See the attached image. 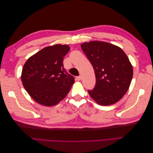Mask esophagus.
I'll use <instances>...</instances> for the list:
<instances>
[{
  "label": "esophagus",
  "mask_w": 153,
  "mask_h": 153,
  "mask_svg": "<svg viewBox=\"0 0 153 153\" xmlns=\"http://www.w3.org/2000/svg\"><path fill=\"white\" fill-rule=\"evenodd\" d=\"M76 80H78V81H80V80H81V79H82V76H78L76 77Z\"/></svg>",
  "instance_id": "1"
}]
</instances>
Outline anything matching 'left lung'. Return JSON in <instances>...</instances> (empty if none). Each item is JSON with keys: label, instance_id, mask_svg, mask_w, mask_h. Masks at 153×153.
Listing matches in <instances>:
<instances>
[{"label": "left lung", "instance_id": "1", "mask_svg": "<svg viewBox=\"0 0 153 153\" xmlns=\"http://www.w3.org/2000/svg\"><path fill=\"white\" fill-rule=\"evenodd\" d=\"M81 48L94 68L96 85L88 92L98 105L117 103L126 93L132 80L133 66L124 51L105 41L83 43Z\"/></svg>", "mask_w": 153, "mask_h": 153}]
</instances>
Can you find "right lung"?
<instances>
[{"instance_id":"add662e5","label":"right lung","mask_w":153,"mask_h":153,"mask_svg":"<svg viewBox=\"0 0 153 153\" xmlns=\"http://www.w3.org/2000/svg\"><path fill=\"white\" fill-rule=\"evenodd\" d=\"M70 48L57 44L41 49L25 62L22 71L23 85L36 102L56 105L67 96L75 78L64 68L63 59Z\"/></svg>"}]
</instances>
